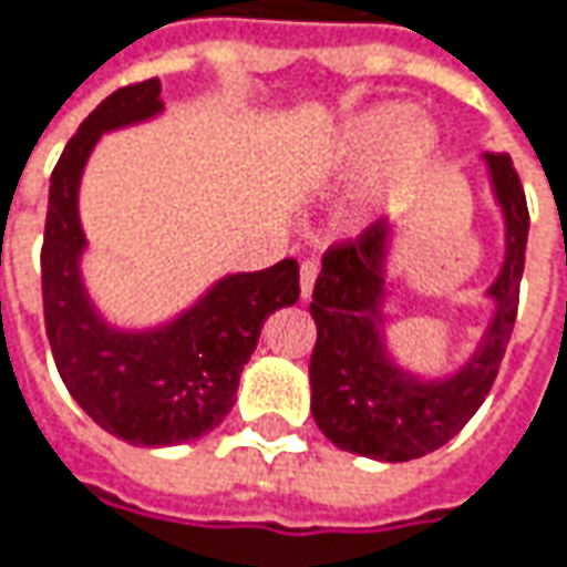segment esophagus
<instances>
[{
  "label": "esophagus",
  "instance_id": "1",
  "mask_svg": "<svg viewBox=\"0 0 567 567\" xmlns=\"http://www.w3.org/2000/svg\"><path fill=\"white\" fill-rule=\"evenodd\" d=\"M315 280H318V261H302V268H299V292H302V299H311Z\"/></svg>",
  "mask_w": 567,
  "mask_h": 567
}]
</instances>
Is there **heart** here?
Wrapping results in <instances>:
<instances>
[{"label": "heart", "instance_id": "obj_1", "mask_svg": "<svg viewBox=\"0 0 567 567\" xmlns=\"http://www.w3.org/2000/svg\"><path fill=\"white\" fill-rule=\"evenodd\" d=\"M439 147L441 135L432 120L413 116L408 104L382 101L351 113L333 128L318 151L315 175L342 182L370 168L354 200L358 218H370L420 182L439 157Z\"/></svg>", "mask_w": 567, "mask_h": 567}]
</instances>
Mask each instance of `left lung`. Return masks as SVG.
Here are the masks:
<instances>
[{"label": "left lung", "mask_w": 567, "mask_h": 567, "mask_svg": "<svg viewBox=\"0 0 567 567\" xmlns=\"http://www.w3.org/2000/svg\"><path fill=\"white\" fill-rule=\"evenodd\" d=\"M503 216V265L485 296L494 306L478 349L444 377H420L389 349V256L395 228L370 225L354 244L323 256L311 292L318 342L311 351V416L336 447L404 463L439 451L475 416L497 380L513 336L528 246V203L509 154L482 157Z\"/></svg>", "instance_id": "8db88e82"}]
</instances>
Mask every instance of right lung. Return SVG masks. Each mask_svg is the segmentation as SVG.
<instances>
[{
  "label": "right lung",
  "instance_id": "right-lung-1",
  "mask_svg": "<svg viewBox=\"0 0 567 567\" xmlns=\"http://www.w3.org/2000/svg\"><path fill=\"white\" fill-rule=\"evenodd\" d=\"M163 113L159 80L116 89L82 120L52 172L42 240V311L58 373L104 432L135 447H169L213 432L237 401L261 323L299 299V265L218 277L194 306L142 330L111 323L82 280L85 163L104 132Z\"/></svg>",
  "mask_w": 567,
  "mask_h": 567
}]
</instances>
